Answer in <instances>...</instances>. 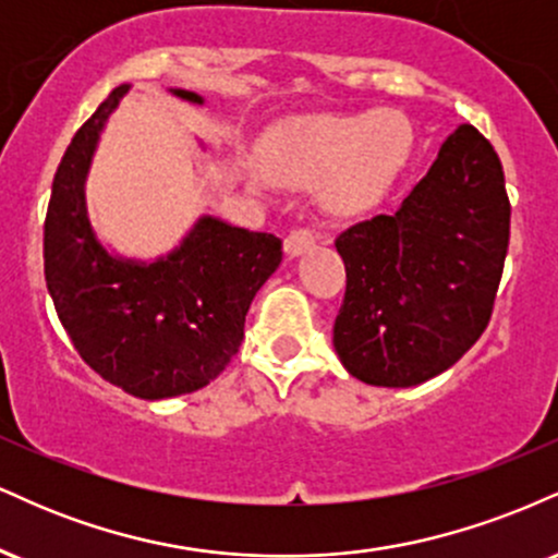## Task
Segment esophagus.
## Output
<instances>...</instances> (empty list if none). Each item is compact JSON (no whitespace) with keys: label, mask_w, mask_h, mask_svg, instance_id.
<instances>
[{"label":"esophagus","mask_w":558,"mask_h":558,"mask_svg":"<svg viewBox=\"0 0 558 558\" xmlns=\"http://www.w3.org/2000/svg\"><path fill=\"white\" fill-rule=\"evenodd\" d=\"M317 235L312 228H296L291 230V235L286 239V254L288 257H299L301 252H306L310 246H315Z\"/></svg>","instance_id":"esophagus-1"}]
</instances>
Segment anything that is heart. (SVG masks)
<instances>
[{
  "mask_svg": "<svg viewBox=\"0 0 558 558\" xmlns=\"http://www.w3.org/2000/svg\"><path fill=\"white\" fill-rule=\"evenodd\" d=\"M412 151V128L399 112L330 114L288 133L272 172L293 185L323 182L325 207L351 215L375 202Z\"/></svg>",
  "mask_w": 558,
  "mask_h": 558,
  "instance_id": "obj_1",
  "label": "heart"
}]
</instances>
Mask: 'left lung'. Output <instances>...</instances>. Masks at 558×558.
<instances>
[{"label":"left lung","mask_w":558,"mask_h":558,"mask_svg":"<svg viewBox=\"0 0 558 558\" xmlns=\"http://www.w3.org/2000/svg\"><path fill=\"white\" fill-rule=\"evenodd\" d=\"M509 220L501 159L475 125H459L399 213L336 239L343 367L369 386L409 388L462 360L490 323Z\"/></svg>","instance_id":"left-lung-1"}]
</instances>
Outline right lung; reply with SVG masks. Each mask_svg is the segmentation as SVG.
Listing matches in <instances>:
<instances>
[{
  "instance_id": "obj_1",
  "label": "right lung",
  "mask_w": 558,
  "mask_h": 558,
  "mask_svg": "<svg viewBox=\"0 0 558 558\" xmlns=\"http://www.w3.org/2000/svg\"><path fill=\"white\" fill-rule=\"evenodd\" d=\"M125 94L128 86L114 88L62 155L44 220V278L81 360L112 386L155 401L194 393L228 367L248 306L283 259V241L204 217L168 259L110 257L88 226L83 181L101 125ZM175 94L202 105L194 92Z\"/></svg>"
}]
</instances>
